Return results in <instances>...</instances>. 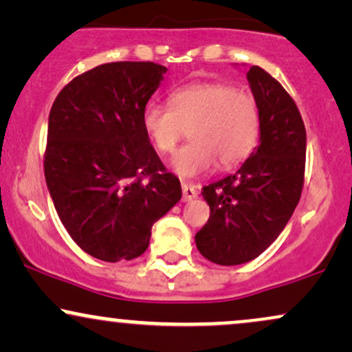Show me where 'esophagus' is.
I'll return each instance as SVG.
<instances>
[{"label":"esophagus","mask_w":352,"mask_h":352,"mask_svg":"<svg viewBox=\"0 0 352 352\" xmlns=\"http://www.w3.org/2000/svg\"><path fill=\"white\" fill-rule=\"evenodd\" d=\"M195 197H197L195 185L188 184V182H182V199H184V201L193 200Z\"/></svg>","instance_id":"esophagus-1"}]
</instances>
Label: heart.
<instances>
[{
  "label": "heart",
  "instance_id": "1",
  "mask_svg": "<svg viewBox=\"0 0 352 352\" xmlns=\"http://www.w3.org/2000/svg\"><path fill=\"white\" fill-rule=\"evenodd\" d=\"M168 106L152 102L144 111V127L164 155L175 152L190 131L192 142L182 147L172 165L180 175L195 177L215 162L236 167L252 155L260 139L261 112L256 96L223 80H204L175 89Z\"/></svg>",
  "mask_w": 352,
  "mask_h": 352
}]
</instances>
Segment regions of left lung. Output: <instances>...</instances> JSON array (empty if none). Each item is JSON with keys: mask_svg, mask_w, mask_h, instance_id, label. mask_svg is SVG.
<instances>
[{"mask_svg": "<svg viewBox=\"0 0 352 352\" xmlns=\"http://www.w3.org/2000/svg\"><path fill=\"white\" fill-rule=\"evenodd\" d=\"M260 102V145L233 175L201 188L210 218L195 235L199 252L217 265L252 261L276 240L305 185L306 129L285 87L258 66L246 74Z\"/></svg>", "mask_w": 352, "mask_h": 352, "instance_id": "8db88e82", "label": "left lung"}]
</instances>
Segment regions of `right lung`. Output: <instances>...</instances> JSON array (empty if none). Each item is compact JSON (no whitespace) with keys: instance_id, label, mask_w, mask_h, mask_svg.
<instances>
[{"instance_id":"obj_1","label":"right lung","mask_w":352,"mask_h":352,"mask_svg":"<svg viewBox=\"0 0 352 352\" xmlns=\"http://www.w3.org/2000/svg\"><path fill=\"white\" fill-rule=\"evenodd\" d=\"M167 67L120 60L82 72L52 104L44 177L72 240L98 260H132L182 199L153 151L144 111Z\"/></svg>"}]
</instances>
